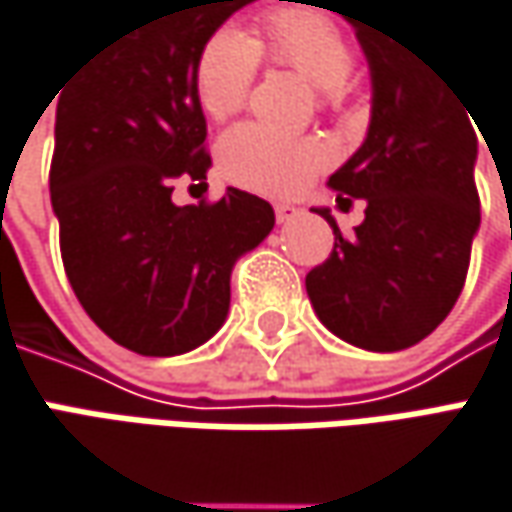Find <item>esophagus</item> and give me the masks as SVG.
<instances>
[{"instance_id":"esophagus-1","label":"esophagus","mask_w":512,"mask_h":512,"mask_svg":"<svg viewBox=\"0 0 512 512\" xmlns=\"http://www.w3.org/2000/svg\"><path fill=\"white\" fill-rule=\"evenodd\" d=\"M275 214H278V223H292L295 217H300L298 206H292V203H278L275 206Z\"/></svg>"}]
</instances>
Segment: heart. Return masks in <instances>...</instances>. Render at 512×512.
<instances>
[{
	"mask_svg": "<svg viewBox=\"0 0 512 512\" xmlns=\"http://www.w3.org/2000/svg\"><path fill=\"white\" fill-rule=\"evenodd\" d=\"M260 54L298 71L323 102L338 105L349 91L352 42L332 13L321 8H283L263 19V31L249 39L237 28H217L200 45L194 62V97L212 120H226L243 108L257 77ZM332 151L315 137H283L263 125H237L220 140V168L243 189L292 194Z\"/></svg>",
	"mask_w": 512,
	"mask_h": 512,
	"instance_id": "1",
	"label": "heart"
}]
</instances>
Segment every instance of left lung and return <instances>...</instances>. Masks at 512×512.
Masks as SVG:
<instances>
[{"instance_id": "1", "label": "left lung", "mask_w": 512, "mask_h": 512, "mask_svg": "<svg viewBox=\"0 0 512 512\" xmlns=\"http://www.w3.org/2000/svg\"><path fill=\"white\" fill-rule=\"evenodd\" d=\"M341 0H315L332 5ZM335 13V11H332ZM372 79L361 148L329 177L338 209L364 200V223L335 232L326 263L306 275L318 321L346 344L398 352L424 341L456 306L481 223L478 140L447 77L381 13L341 11Z\"/></svg>"}]
</instances>
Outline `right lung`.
<instances>
[{"label": "right lung", "instance_id": "1", "mask_svg": "<svg viewBox=\"0 0 512 512\" xmlns=\"http://www.w3.org/2000/svg\"><path fill=\"white\" fill-rule=\"evenodd\" d=\"M252 2L148 0L59 91L51 206L65 275L88 318L137 355L206 344L229 315L234 263L275 229V209L249 191L171 200L177 180L203 183L212 168L200 45Z\"/></svg>", "mask_w": 512, "mask_h": 512}]
</instances>
